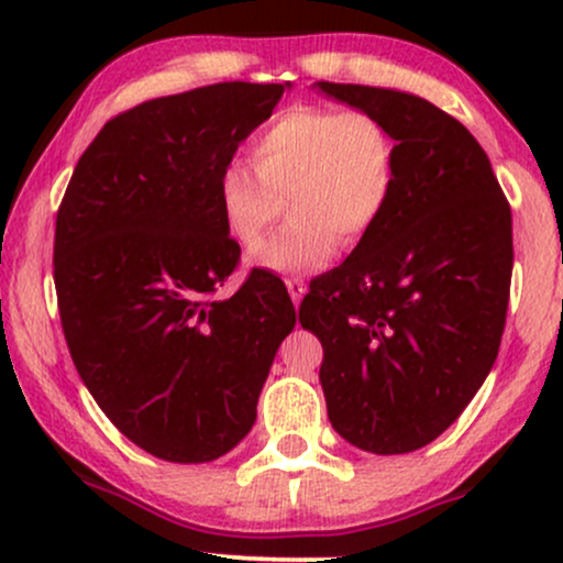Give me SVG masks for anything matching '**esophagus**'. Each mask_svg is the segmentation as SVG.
I'll return each mask as SVG.
<instances>
[{"label": "esophagus", "instance_id": "34e87169", "mask_svg": "<svg viewBox=\"0 0 563 563\" xmlns=\"http://www.w3.org/2000/svg\"><path fill=\"white\" fill-rule=\"evenodd\" d=\"M286 288H288V294H290V301H294V303H301L303 294H307V283H303L301 277H288V280H286Z\"/></svg>", "mask_w": 563, "mask_h": 563}]
</instances>
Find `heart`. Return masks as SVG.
I'll return each mask as SVG.
<instances>
[{"label": "heart", "mask_w": 563, "mask_h": 563, "mask_svg": "<svg viewBox=\"0 0 563 563\" xmlns=\"http://www.w3.org/2000/svg\"><path fill=\"white\" fill-rule=\"evenodd\" d=\"M251 166L219 174L224 230L254 249L288 203L290 222L249 262L277 275H303L357 243L389 209L397 185V145L380 119L328 106H290L251 140Z\"/></svg>", "instance_id": "obj_1"}]
</instances>
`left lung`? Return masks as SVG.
I'll use <instances>...</instances> for the list:
<instances>
[{
  "instance_id": "1",
  "label": "left lung",
  "mask_w": 563,
  "mask_h": 563,
  "mask_svg": "<svg viewBox=\"0 0 563 563\" xmlns=\"http://www.w3.org/2000/svg\"><path fill=\"white\" fill-rule=\"evenodd\" d=\"M314 87L384 121L397 185L376 228L309 286L299 320L325 352L333 429L365 452L402 455L450 429L493 371L514 269L510 209L474 134L429 100Z\"/></svg>"
}]
</instances>
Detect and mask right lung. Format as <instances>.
I'll use <instances>...</instances> for the list:
<instances>
[{
	"instance_id": "add662e5",
	"label": "right lung",
	"mask_w": 563,
	"mask_h": 563,
	"mask_svg": "<svg viewBox=\"0 0 563 563\" xmlns=\"http://www.w3.org/2000/svg\"><path fill=\"white\" fill-rule=\"evenodd\" d=\"M290 84L224 81L115 115L84 151L55 224V288L70 357L100 410L137 448L209 463L249 434L288 290L251 273L217 290L241 245L219 174Z\"/></svg>"
}]
</instances>
